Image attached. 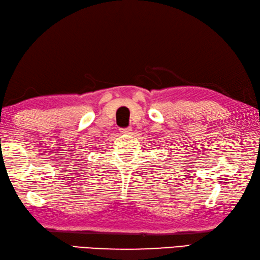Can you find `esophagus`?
<instances>
[{
  "label": "esophagus",
  "mask_w": 260,
  "mask_h": 260,
  "mask_svg": "<svg viewBox=\"0 0 260 260\" xmlns=\"http://www.w3.org/2000/svg\"><path fill=\"white\" fill-rule=\"evenodd\" d=\"M132 127H127V128H121L120 129V132H121V134H131L132 133Z\"/></svg>",
  "instance_id": "1"
}]
</instances>
